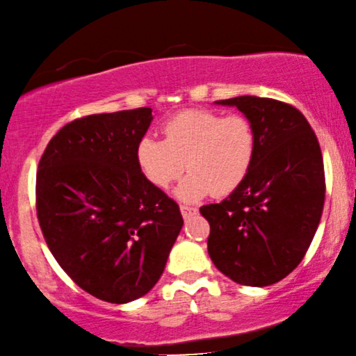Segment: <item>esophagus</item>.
Segmentation results:
<instances>
[{
  "label": "esophagus",
  "instance_id": "1",
  "mask_svg": "<svg viewBox=\"0 0 356 356\" xmlns=\"http://www.w3.org/2000/svg\"><path fill=\"white\" fill-rule=\"evenodd\" d=\"M181 211H182V217L184 218H191L192 215H197L199 213V210L193 209V207H187V205H181Z\"/></svg>",
  "mask_w": 356,
  "mask_h": 356
}]
</instances>
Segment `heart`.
<instances>
[{"instance_id": "b5f03b06", "label": "heart", "mask_w": 356, "mask_h": 356, "mask_svg": "<svg viewBox=\"0 0 356 356\" xmlns=\"http://www.w3.org/2000/svg\"><path fill=\"white\" fill-rule=\"evenodd\" d=\"M163 131L164 139L145 136L138 143L136 161L157 188H168L187 168L191 174L175 191L181 200L228 195L253 165L256 134L243 115L186 110L165 121Z\"/></svg>"}]
</instances>
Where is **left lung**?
<instances>
[{
  "mask_svg": "<svg viewBox=\"0 0 356 356\" xmlns=\"http://www.w3.org/2000/svg\"><path fill=\"white\" fill-rule=\"evenodd\" d=\"M215 103L236 106L251 121L256 154L235 192L200 207L210 223L209 254L238 284H274L299 266L321 222V146L305 116L289 103L250 95Z\"/></svg>",
  "mask_w": 356,
  "mask_h": 356,
  "instance_id": "left-lung-1",
  "label": "left lung"
}]
</instances>
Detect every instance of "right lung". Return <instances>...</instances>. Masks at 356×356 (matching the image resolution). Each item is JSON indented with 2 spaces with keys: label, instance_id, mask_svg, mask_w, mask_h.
I'll return each mask as SVG.
<instances>
[{
  "label": "right lung",
  "instance_id": "1",
  "mask_svg": "<svg viewBox=\"0 0 356 356\" xmlns=\"http://www.w3.org/2000/svg\"><path fill=\"white\" fill-rule=\"evenodd\" d=\"M151 108L90 115L58 129L39 161L35 210L75 284L111 304L147 294L184 225L179 205L136 161Z\"/></svg>",
  "mask_w": 356,
  "mask_h": 356
}]
</instances>
